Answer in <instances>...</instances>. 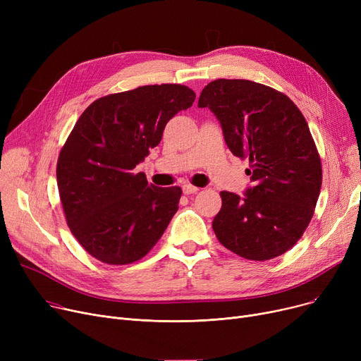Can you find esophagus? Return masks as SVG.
<instances>
[{
  "instance_id": "esophagus-1",
  "label": "esophagus",
  "mask_w": 361,
  "mask_h": 361,
  "mask_svg": "<svg viewBox=\"0 0 361 361\" xmlns=\"http://www.w3.org/2000/svg\"><path fill=\"white\" fill-rule=\"evenodd\" d=\"M199 192V187L192 185V184H184L183 185V193L184 195H195Z\"/></svg>"
}]
</instances>
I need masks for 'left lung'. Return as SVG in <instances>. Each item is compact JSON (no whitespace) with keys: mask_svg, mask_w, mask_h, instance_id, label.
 Segmentation results:
<instances>
[{"mask_svg":"<svg viewBox=\"0 0 361 361\" xmlns=\"http://www.w3.org/2000/svg\"><path fill=\"white\" fill-rule=\"evenodd\" d=\"M221 123L233 155L247 159L253 187L244 196L221 192L212 228L219 243L249 260L288 252L314 214L322 164L306 118L287 97L243 79H218L200 93Z\"/></svg>","mask_w":361,"mask_h":361,"instance_id":"1","label":"left lung"}]
</instances>
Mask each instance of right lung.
I'll return each instance as SVG.
<instances>
[{
	"label": "right lung",
	"mask_w": 361,
	"mask_h": 361,
	"mask_svg": "<svg viewBox=\"0 0 361 361\" xmlns=\"http://www.w3.org/2000/svg\"><path fill=\"white\" fill-rule=\"evenodd\" d=\"M195 99L183 85L140 86L92 102L73 127L56 183L68 228L94 259L137 262L162 237L183 192L149 184L135 168L159 145L166 123Z\"/></svg>",
	"instance_id": "obj_1"
}]
</instances>
